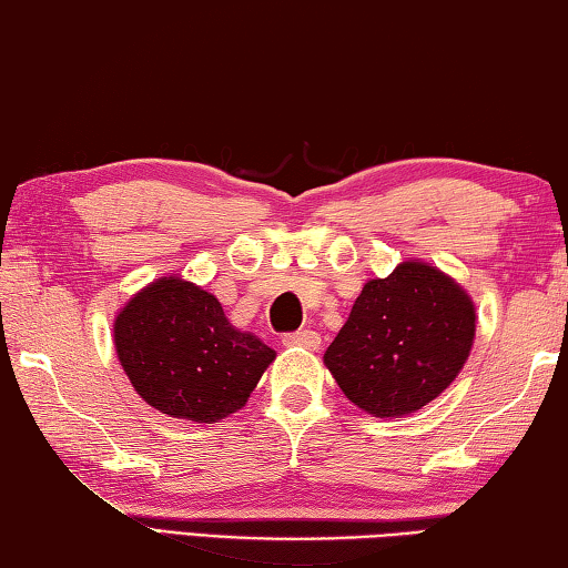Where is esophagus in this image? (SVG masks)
<instances>
[{
	"mask_svg": "<svg viewBox=\"0 0 568 568\" xmlns=\"http://www.w3.org/2000/svg\"><path fill=\"white\" fill-rule=\"evenodd\" d=\"M284 347H304V349H320L322 345V337L317 332L312 329H300V332H292V334H284Z\"/></svg>",
	"mask_w": 568,
	"mask_h": 568,
	"instance_id": "esophagus-1",
	"label": "esophagus"
}]
</instances>
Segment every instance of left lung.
<instances>
[{"label": "left lung", "instance_id": "8db88e82", "mask_svg": "<svg viewBox=\"0 0 568 568\" xmlns=\"http://www.w3.org/2000/svg\"><path fill=\"white\" fill-rule=\"evenodd\" d=\"M476 339V304L438 266L407 258L369 278L324 365L349 403L372 417H403L440 397Z\"/></svg>", "mask_w": 568, "mask_h": 568}]
</instances>
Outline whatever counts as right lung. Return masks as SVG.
<instances>
[{
  "label": "right lung",
  "mask_w": 568,
  "mask_h": 568,
  "mask_svg": "<svg viewBox=\"0 0 568 568\" xmlns=\"http://www.w3.org/2000/svg\"><path fill=\"white\" fill-rule=\"evenodd\" d=\"M130 385L148 405L191 423H219L248 403L276 352L241 332L221 302L179 274L135 292L113 320Z\"/></svg>",
  "instance_id": "1"
}]
</instances>
